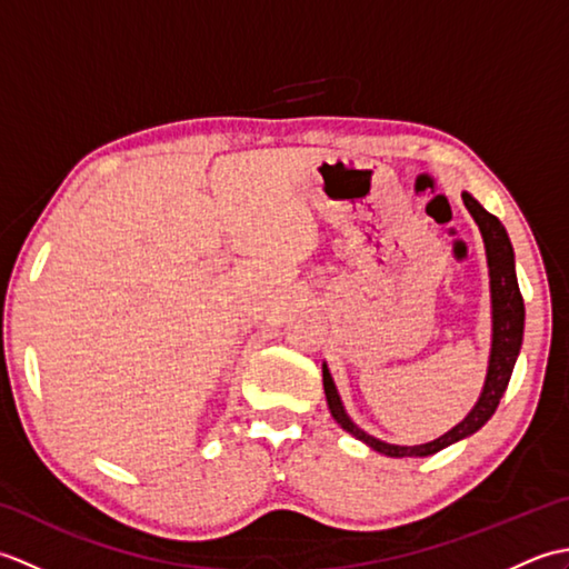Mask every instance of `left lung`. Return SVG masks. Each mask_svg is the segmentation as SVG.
<instances>
[{
  "instance_id": "8db88e82",
  "label": "left lung",
  "mask_w": 569,
  "mask_h": 569,
  "mask_svg": "<svg viewBox=\"0 0 569 569\" xmlns=\"http://www.w3.org/2000/svg\"><path fill=\"white\" fill-rule=\"evenodd\" d=\"M462 200L467 204L469 214L475 217L479 224V232L485 237L487 247V263H489V278H491V355H489V369H487V381L485 389H481L479 401L475 408L469 410L462 422H457L452 430L440 435L438 440L426 442V445H389L383 440H377L373 435L357 428L352 418L345 413V406L340 401V393H337V386L330 377L328 365H322V386H325V398H328V408L332 418L340 422L342 430L355 435L357 440L369 445L371 450H377L386 457H428L445 450L447 445H452L462 438H469L471 432H477L485 422L493 416L501 396L509 386L511 371L516 365V357L521 352L523 342V320H526V308H523V296L521 288H518L516 278V261H513V247L511 239L506 234L503 224L499 217L487 212L481 204L462 192Z\"/></svg>"
}]
</instances>
